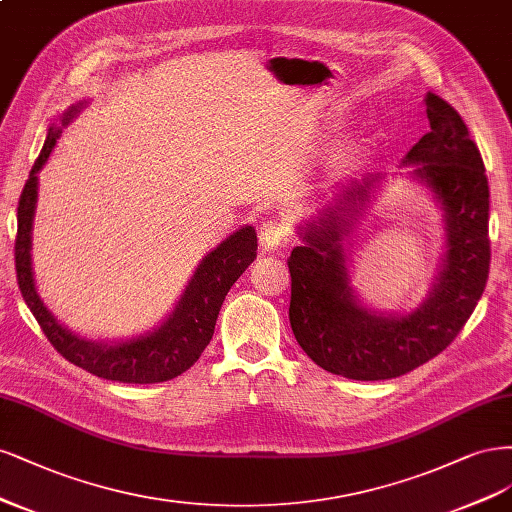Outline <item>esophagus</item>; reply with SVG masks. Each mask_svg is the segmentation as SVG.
Masks as SVG:
<instances>
[{"mask_svg":"<svg viewBox=\"0 0 512 512\" xmlns=\"http://www.w3.org/2000/svg\"><path fill=\"white\" fill-rule=\"evenodd\" d=\"M285 236H287V225L278 219L263 221V225L259 227V240L266 251H276L280 242L285 240Z\"/></svg>","mask_w":512,"mask_h":512,"instance_id":"obj_1","label":"esophagus"}]
</instances>
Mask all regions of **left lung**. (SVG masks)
Instances as JSON below:
<instances>
[{"label": "left lung", "mask_w": 512, "mask_h": 512, "mask_svg": "<svg viewBox=\"0 0 512 512\" xmlns=\"http://www.w3.org/2000/svg\"><path fill=\"white\" fill-rule=\"evenodd\" d=\"M430 131L402 166L432 191L442 210L444 255L436 283L410 312L372 310L351 287L349 255L357 214L385 176L370 174L336 191L317 217L298 225L289 321L304 353L323 370L353 381H385L442 353L470 319L489 276V185L481 153L457 110L425 95Z\"/></svg>", "instance_id": "obj_1"}]
</instances>
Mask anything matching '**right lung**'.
<instances>
[{
  "instance_id": "add662e5",
  "label": "right lung",
  "mask_w": 512,
  "mask_h": 512,
  "mask_svg": "<svg viewBox=\"0 0 512 512\" xmlns=\"http://www.w3.org/2000/svg\"><path fill=\"white\" fill-rule=\"evenodd\" d=\"M80 108H85V102L74 104L63 112L61 127L48 129L40 157L31 168L21 193L19 210H16L19 229H16L14 244L19 289L25 304L40 323L44 336L51 340L57 353L72 361L74 366L106 378V381L119 383L146 385L172 381L200 359L212 340L227 291L257 257V234L251 225H244L232 236H227L217 249L204 255L174 310L157 327L140 336L97 342L82 338L61 325L53 312L44 306L36 289L34 268H31V232H34L38 204V174L51 157L63 127L74 121Z\"/></svg>"
}]
</instances>
